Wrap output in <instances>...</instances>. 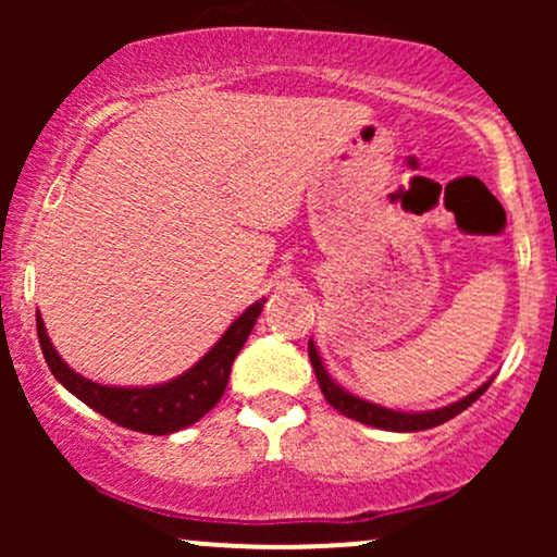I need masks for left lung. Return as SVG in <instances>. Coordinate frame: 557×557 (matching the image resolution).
Returning <instances> with one entry per match:
<instances>
[{
    "instance_id": "8db88e82",
    "label": "left lung",
    "mask_w": 557,
    "mask_h": 557,
    "mask_svg": "<svg viewBox=\"0 0 557 557\" xmlns=\"http://www.w3.org/2000/svg\"><path fill=\"white\" fill-rule=\"evenodd\" d=\"M309 359H311V367H314L319 387H322V395L327 398L330 406H335L343 417L356 419L361 421V424L376 426V430H387V432H421V430H432V426L445 424V421H450L453 417H458V413L466 411V408H469L492 382L487 380L484 385H479L474 393L466 395V398L450 403V406L434 408V411H395V408H385V406H376L372 400H363L359 395L348 393V389L337 385V382L330 376L327 369H324L322 356H319L314 341H309Z\"/></svg>"
}]
</instances>
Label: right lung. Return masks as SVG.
<instances>
[{"label": "right lung", "instance_id": "add662e5", "mask_svg": "<svg viewBox=\"0 0 557 557\" xmlns=\"http://www.w3.org/2000/svg\"><path fill=\"white\" fill-rule=\"evenodd\" d=\"M264 300L267 298H261L257 304L248 306L225 330V335L188 372H183L170 382H162V385L146 387H117L88 380V376L78 374L62 361V356L57 354L52 341H49L47 327H44V319L38 311L36 330L49 369L60 380V385L70 389L75 398L86 403L88 408H94L101 417L114 421V424L125 426V430L144 434H172L196 424L222 398L235 356L240 354L243 343L251 335L253 324H257L261 309H264Z\"/></svg>", "mask_w": 557, "mask_h": 557}]
</instances>
